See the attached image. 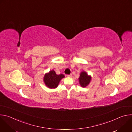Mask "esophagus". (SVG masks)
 <instances>
[{
    "label": "esophagus",
    "mask_w": 132,
    "mask_h": 132,
    "mask_svg": "<svg viewBox=\"0 0 132 132\" xmlns=\"http://www.w3.org/2000/svg\"><path fill=\"white\" fill-rule=\"evenodd\" d=\"M67 76L68 77H71V76H72V75L71 74H69V75H67Z\"/></svg>",
    "instance_id": "34e87169"
}]
</instances>
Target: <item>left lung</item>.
Listing matches in <instances>:
<instances>
[{
  "mask_svg": "<svg viewBox=\"0 0 132 132\" xmlns=\"http://www.w3.org/2000/svg\"><path fill=\"white\" fill-rule=\"evenodd\" d=\"M79 79L81 86L85 87L89 84L91 80V77L89 76L85 71H82L80 73Z\"/></svg>",
  "mask_w": 132,
  "mask_h": 132,
  "instance_id": "obj_1",
  "label": "left lung"
}]
</instances>
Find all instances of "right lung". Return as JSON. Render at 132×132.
<instances>
[{"mask_svg": "<svg viewBox=\"0 0 132 132\" xmlns=\"http://www.w3.org/2000/svg\"><path fill=\"white\" fill-rule=\"evenodd\" d=\"M63 74L56 75L54 70H51L46 73L44 77V81L46 86L50 88H55L57 87L60 80L64 77Z\"/></svg>", "mask_w": 132, "mask_h": 132, "instance_id": "right-lung-1", "label": "right lung"}]
</instances>
